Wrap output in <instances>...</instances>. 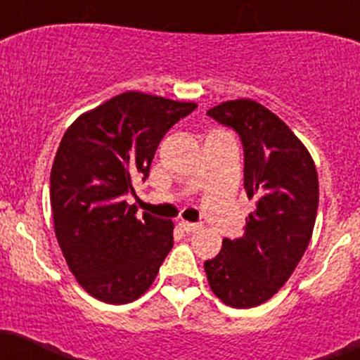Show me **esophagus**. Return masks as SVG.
Listing matches in <instances>:
<instances>
[{
	"label": "esophagus",
	"instance_id": "1",
	"mask_svg": "<svg viewBox=\"0 0 360 360\" xmlns=\"http://www.w3.org/2000/svg\"><path fill=\"white\" fill-rule=\"evenodd\" d=\"M180 228L186 231V233H196V231H200L201 229V224H198V222H187V221H182L180 222Z\"/></svg>",
	"mask_w": 360,
	"mask_h": 360
}]
</instances>
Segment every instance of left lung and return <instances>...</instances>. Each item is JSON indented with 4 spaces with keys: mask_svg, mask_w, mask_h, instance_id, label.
<instances>
[{
    "mask_svg": "<svg viewBox=\"0 0 360 360\" xmlns=\"http://www.w3.org/2000/svg\"><path fill=\"white\" fill-rule=\"evenodd\" d=\"M207 115L240 136L244 187L256 208L244 237L224 238L205 272L222 302L256 307L276 295L306 252L318 210L316 167L290 127L251 98L222 102Z\"/></svg>",
    "mask_w": 360,
    "mask_h": 360,
    "instance_id": "left-lung-1",
    "label": "left lung"
}]
</instances>
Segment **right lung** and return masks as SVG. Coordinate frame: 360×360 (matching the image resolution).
Returning a JSON list of instances; mask_svg holds the SVG:
<instances>
[{
    "mask_svg": "<svg viewBox=\"0 0 360 360\" xmlns=\"http://www.w3.org/2000/svg\"><path fill=\"white\" fill-rule=\"evenodd\" d=\"M194 102L125 91L84 112L65 132L51 169L54 233L70 272L95 299H139L173 248V222L125 196L148 178L155 150Z\"/></svg>",
    "mask_w": 360,
    "mask_h": 360,
    "instance_id": "1",
    "label": "right lung"
}]
</instances>
